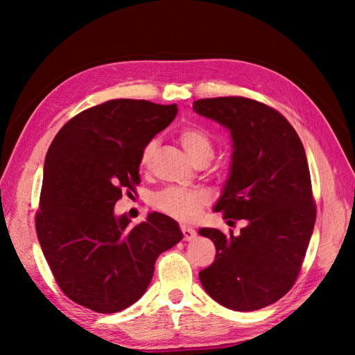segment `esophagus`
I'll list each match as a JSON object with an SVG mask.
<instances>
[{
    "instance_id": "esophagus-1",
    "label": "esophagus",
    "mask_w": 355,
    "mask_h": 355,
    "mask_svg": "<svg viewBox=\"0 0 355 355\" xmlns=\"http://www.w3.org/2000/svg\"><path fill=\"white\" fill-rule=\"evenodd\" d=\"M180 230H182V234H184V240H185V241H192V240H194V239L197 237L196 230H192V228L187 227V225H182Z\"/></svg>"
}]
</instances>
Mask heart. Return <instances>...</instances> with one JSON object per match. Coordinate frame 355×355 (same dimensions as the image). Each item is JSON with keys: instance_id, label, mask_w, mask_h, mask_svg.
Segmentation results:
<instances>
[{"instance_id": "b5f03b06", "label": "heart", "mask_w": 355, "mask_h": 355, "mask_svg": "<svg viewBox=\"0 0 355 355\" xmlns=\"http://www.w3.org/2000/svg\"><path fill=\"white\" fill-rule=\"evenodd\" d=\"M179 141L184 146L188 155L198 161L201 158L213 157V142L210 136L202 130V128L197 125H187L179 132ZM155 141H149L142 148L141 153V166H148L149 159H151L154 151H155ZM154 206L168 216L180 219V220H192L196 219L204 202H206V197L201 192L197 191H187L180 188H167L164 191L158 192L154 197Z\"/></svg>"}]
</instances>
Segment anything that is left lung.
<instances>
[{
	"label": "left lung",
	"instance_id": "8db88e82",
	"mask_svg": "<svg viewBox=\"0 0 355 355\" xmlns=\"http://www.w3.org/2000/svg\"><path fill=\"white\" fill-rule=\"evenodd\" d=\"M192 110L230 130V175L213 210L228 222H245L240 235L198 231L216 245L200 282L223 306L261 309L292 288L313 235L315 204L304 145L286 118L261 102L211 98Z\"/></svg>",
	"mask_w": 355,
	"mask_h": 355
}]
</instances>
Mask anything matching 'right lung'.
<instances>
[{
    "mask_svg": "<svg viewBox=\"0 0 355 355\" xmlns=\"http://www.w3.org/2000/svg\"><path fill=\"white\" fill-rule=\"evenodd\" d=\"M176 114V103L108 101L75 115L53 139L35 227L53 275L75 304L101 314L133 305L157 257L184 237L163 213H148L135 227L114 213L123 191L141 182L142 148Z\"/></svg>",
    "mask_w": 355,
    "mask_h": 355,
    "instance_id": "1",
    "label": "right lung"
}]
</instances>
